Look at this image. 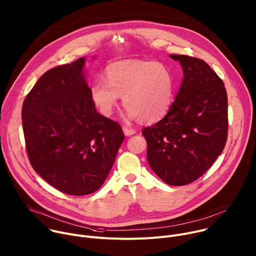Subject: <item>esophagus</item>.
I'll return each instance as SVG.
<instances>
[{
    "mask_svg": "<svg viewBox=\"0 0 256 256\" xmlns=\"http://www.w3.org/2000/svg\"><path fill=\"white\" fill-rule=\"evenodd\" d=\"M122 130H124V134H126V136H132L134 134H136V130H134V128H132L124 126V128H122Z\"/></svg>",
    "mask_w": 256,
    "mask_h": 256,
    "instance_id": "1",
    "label": "esophagus"
}]
</instances>
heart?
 <instances>
[{"mask_svg":"<svg viewBox=\"0 0 256 256\" xmlns=\"http://www.w3.org/2000/svg\"><path fill=\"white\" fill-rule=\"evenodd\" d=\"M174 87L173 75L165 64L149 60H124L107 68L106 81H96L90 95L103 116H110L118 97H122L130 118L153 122L168 112Z\"/></svg>","mask_w":256,"mask_h":256,"instance_id":"heart-1","label":"heart"}]
</instances>
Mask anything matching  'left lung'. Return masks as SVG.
Wrapping results in <instances>:
<instances>
[{
  "label": "left lung",
  "mask_w": 256,
  "mask_h": 256,
  "mask_svg": "<svg viewBox=\"0 0 256 256\" xmlns=\"http://www.w3.org/2000/svg\"><path fill=\"white\" fill-rule=\"evenodd\" d=\"M184 80L167 114L142 130L147 159L169 186H186L204 174L228 136V97L222 79L202 60L170 54Z\"/></svg>",
  "instance_id": "1"
}]
</instances>
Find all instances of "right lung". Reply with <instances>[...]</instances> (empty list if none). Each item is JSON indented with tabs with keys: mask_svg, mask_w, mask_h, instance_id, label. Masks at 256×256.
I'll list each match as a JSON object with an SVG mask.
<instances>
[{
	"mask_svg": "<svg viewBox=\"0 0 256 256\" xmlns=\"http://www.w3.org/2000/svg\"><path fill=\"white\" fill-rule=\"evenodd\" d=\"M84 64L80 58L46 72L22 106L31 166L48 184L70 196L100 188L124 140L116 122L97 112Z\"/></svg>",
	"mask_w": 256,
	"mask_h": 256,
	"instance_id": "1",
	"label": "right lung"
}]
</instances>
